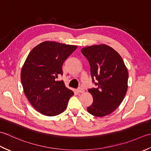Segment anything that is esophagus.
<instances>
[{
    "label": "esophagus",
    "mask_w": 151,
    "mask_h": 151,
    "mask_svg": "<svg viewBox=\"0 0 151 151\" xmlns=\"http://www.w3.org/2000/svg\"><path fill=\"white\" fill-rule=\"evenodd\" d=\"M76 91H77V93H83L84 92V90H83V88L80 87V88H78V89H77Z\"/></svg>",
    "instance_id": "1"
}]
</instances>
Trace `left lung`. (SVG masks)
<instances>
[{
    "label": "left lung",
    "instance_id": "1",
    "mask_svg": "<svg viewBox=\"0 0 151 151\" xmlns=\"http://www.w3.org/2000/svg\"><path fill=\"white\" fill-rule=\"evenodd\" d=\"M91 66V74L97 80L96 88L88 89L93 102L87 111L95 116L108 115L122 103L128 89V72L122 58L106 44L81 49Z\"/></svg>",
    "mask_w": 151,
    "mask_h": 151
}]
</instances>
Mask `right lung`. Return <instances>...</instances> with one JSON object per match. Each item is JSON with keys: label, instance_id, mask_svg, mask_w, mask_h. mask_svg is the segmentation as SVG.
I'll use <instances>...</instances> for the list:
<instances>
[{"label": "right lung", "instance_id": "obj_1", "mask_svg": "<svg viewBox=\"0 0 151 151\" xmlns=\"http://www.w3.org/2000/svg\"><path fill=\"white\" fill-rule=\"evenodd\" d=\"M78 46L45 41L30 52L23 65L21 80L27 99L41 114L53 116L67 107L73 92L63 81H57L63 75L62 66Z\"/></svg>", "mask_w": 151, "mask_h": 151}]
</instances>
